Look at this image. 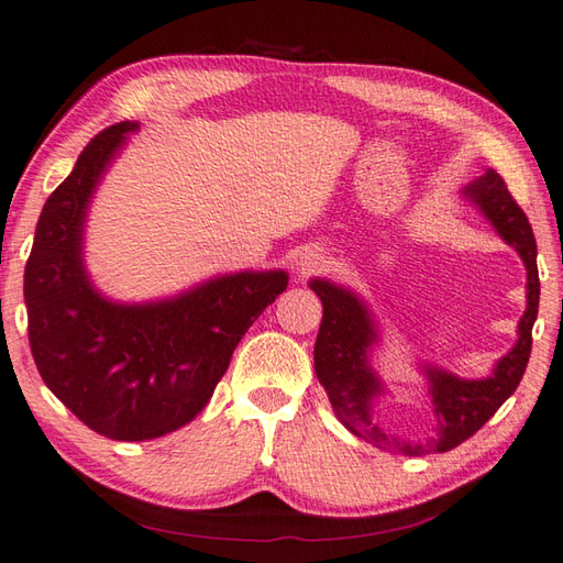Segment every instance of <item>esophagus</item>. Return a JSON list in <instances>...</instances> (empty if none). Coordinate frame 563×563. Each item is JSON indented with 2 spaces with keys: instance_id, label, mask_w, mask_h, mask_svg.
<instances>
[{
  "instance_id": "1",
  "label": "esophagus",
  "mask_w": 563,
  "mask_h": 563,
  "mask_svg": "<svg viewBox=\"0 0 563 563\" xmlns=\"http://www.w3.org/2000/svg\"><path fill=\"white\" fill-rule=\"evenodd\" d=\"M325 267V255L320 250H301L296 257V272L298 277H308Z\"/></svg>"
}]
</instances>
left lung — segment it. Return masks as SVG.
Segmentation results:
<instances>
[{
	"instance_id": "obj_1",
	"label": "left lung",
	"mask_w": 563,
	"mask_h": 563,
	"mask_svg": "<svg viewBox=\"0 0 563 563\" xmlns=\"http://www.w3.org/2000/svg\"><path fill=\"white\" fill-rule=\"evenodd\" d=\"M462 194L522 257L527 269V308L518 323V342L508 354H503L488 376L462 378L440 369V366L420 364V372L428 378L434 418H438L434 438L426 442H410L378 426L374 418V400L384 396L386 388L372 364V352L382 340L374 313L357 294L345 289V286L328 279H311L308 284L323 303V320H320L313 350L318 382L328 391L330 406L342 426L378 450L406 456L454 450L456 444H462L476 430L484 428L493 412L515 394L527 369V360H530L532 325L539 308L537 243L532 225L510 197L506 181L500 179L496 169H486V175L466 185Z\"/></svg>"
}]
</instances>
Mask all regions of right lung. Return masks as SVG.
<instances>
[{
	"label": "right lung",
	"mask_w": 563,
	"mask_h": 563,
	"mask_svg": "<svg viewBox=\"0 0 563 563\" xmlns=\"http://www.w3.org/2000/svg\"><path fill=\"white\" fill-rule=\"evenodd\" d=\"M135 121L109 125L45 201L24 274L29 342L45 386L99 434L143 442L199 416L233 350L289 274L235 272L163 301L119 303L91 284L82 247L91 197Z\"/></svg>",
	"instance_id": "add662e5"
}]
</instances>
